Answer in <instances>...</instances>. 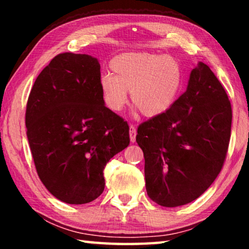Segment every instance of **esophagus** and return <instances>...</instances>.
Segmentation results:
<instances>
[{
    "instance_id": "34e87169",
    "label": "esophagus",
    "mask_w": 249,
    "mask_h": 249,
    "mask_svg": "<svg viewBox=\"0 0 249 249\" xmlns=\"http://www.w3.org/2000/svg\"><path fill=\"white\" fill-rule=\"evenodd\" d=\"M129 137L132 142H136V128H135V126L133 125L129 126Z\"/></svg>"
}]
</instances>
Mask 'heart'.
<instances>
[{
  "label": "heart",
  "mask_w": 249,
  "mask_h": 249,
  "mask_svg": "<svg viewBox=\"0 0 249 249\" xmlns=\"http://www.w3.org/2000/svg\"><path fill=\"white\" fill-rule=\"evenodd\" d=\"M114 75L100 79L104 104L112 112L124 108L130 92L132 103L142 115L159 116L168 111L182 88V71L175 59L148 53H128L111 61Z\"/></svg>",
  "instance_id": "heart-1"
}]
</instances>
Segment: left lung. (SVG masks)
Instances as JSON below:
<instances>
[{
    "mask_svg": "<svg viewBox=\"0 0 249 249\" xmlns=\"http://www.w3.org/2000/svg\"><path fill=\"white\" fill-rule=\"evenodd\" d=\"M231 107L224 88L203 62L184 93L163 114L138 126L147 195L176 208L197 199L220 174L229 148Z\"/></svg>",
    "mask_w": 249,
    "mask_h": 249,
    "instance_id": "obj_1",
    "label": "left lung"
}]
</instances>
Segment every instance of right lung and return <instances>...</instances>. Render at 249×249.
Instances as JSON below:
<instances>
[{"label":"right lung","instance_id":"add662e5","mask_svg":"<svg viewBox=\"0 0 249 249\" xmlns=\"http://www.w3.org/2000/svg\"><path fill=\"white\" fill-rule=\"evenodd\" d=\"M100 68L90 54H58L27 101L25 123L37 174L65 203H89L102 195L105 165L129 144L127 123L103 102Z\"/></svg>","mask_w":249,"mask_h":249}]
</instances>
